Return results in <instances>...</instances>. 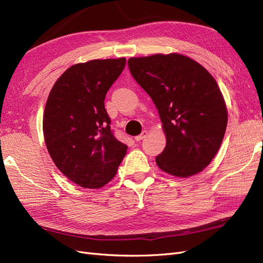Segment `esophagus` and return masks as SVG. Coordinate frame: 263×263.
I'll list each match as a JSON object with an SVG mask.
<instances>
[{
	"label": "esophagus",
	"instance_id": "34e87169",
	"mask_svg": "<svg viewBox=\"0 0 263 263\" xmlns=\"http://www.w3.org/2000/svg\"><path fill=\"white\" fill-rule=\"evenodd\" d=\"M147 135H148V132H147V130H144V132H142V133L140 134V135H138V136L135 137V140H136V141H140L141 139L146 138Z\"/></svg>",
	"mask_w": 263,
	"mask_h": 263
}]
</instances>
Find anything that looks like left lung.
I'll use <instances>...</instances> for the list:
<instances>
[{
	"instance_id": "obj_1",
	"label": "left lung",
	"mask_w": 263,
	"mask_h": 263,
	"mask_svg": "<svg viewBox=\"0 0 263 263\" xmlns=\"http://www.w3.org/2000/svg\"><path fill=\"white\" fill-rule=\"evenodd\" d=\"M130 73L153 99L166 145L156 157L162 171L187 178L208 166L227 127L226 103L212 74L180 53L128 60Z\"/></svg>"
}]
</instances>
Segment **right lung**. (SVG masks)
Masks as SVG:
<instances>
[{
	"instance_id": "1",
	"label": "right lung",
	"mask_w": 263,
	"mask_h": 263,
	"mask_svg": "<svg viewBox=\"0 0 263 263\" xmlns=\"http://www.w3.org/2000/svg\"><path fill=\"white\" fill-rule=\"evenodd\" d=\"M125 58L77 63L63 72L46 103L43 130L57 168L76 184L99 189L112 180L127 146L110 129L104 106Z\"/></svg>"
}]
</instances>
